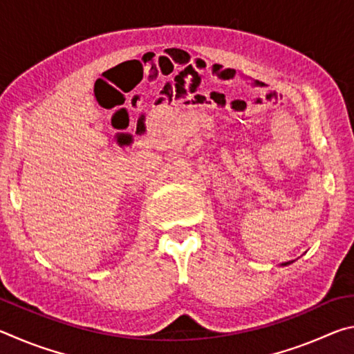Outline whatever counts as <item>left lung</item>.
<instances>
[{
    "mask_svg": "<svg viewBox=\"0 0 354 354\" xmlns=\"http://www.w3.org/2000/svg\"><path fill=\"white\" fill-rule=\"evenodd\" d=\"M286 263H289V262H286ZM286 263H284V266H286Z\"/></svg>",
    "mask_w": 354,
    "mask_h": 354,
    "instance_id": "1",
    "label": "left lung"
}]
</instances>
